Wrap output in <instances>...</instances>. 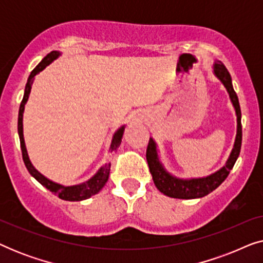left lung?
<instances>
[{
  "mask_svg": "<svg viewBox=\"0 0 263 263\" xmlns=\"http://www.w3.org/2000/svg\"><path fill=\"white\" fill-rule=\"evenodd\" d=\"M213 73L218 78V80H220L221 84L224 85V87L229 93L230 100H231L236 111L237 132L233 148L231 149V153H230L224 166L219 168L218 171L213 172V174H211L210 176L197 178H179L170 174L165 168L159 158V151H158L157 142L154 141L153 138H151L146 152L149 172L152 175L153 182L157 189L168 197L190 200L200 199V197L208 195V194L213 192L214 189H217L225 181L230 171L232 170L237 158L239 156L240 146H242V123H240L242 114H240L238 97H237L235 89H233L231 75H230L221 61H214Z\"/></svg>",
  "mask_w": 263,
  "mask_h": 263,
  "instance_id": "obj_1",
  "label": "left lung"
}]
</instances>
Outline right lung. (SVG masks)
Masks as SVG:
<instances>
[{
  "label": "right lung",
  "instance_id": "1",
  "mask_svg": "<svg viewBox=\"0 0 263 263\" xmlns=\"http://www.w3.org/2000/svg\"><path fill=\"white\" fill-rule=\"evenodd\" d=\"M60 56H61L60 51H51L42 60V62L39 63L33 70L31 71L30 77L27 79V84L25 86L23 102L20 104L19 117H17V133H19L24 163L26 165V168L31 174L32 177H34L43 186H45L46 189H49L50 192L59 196L60 199L66 200V201H82V200L89 199V197L96 195V194H98L100 190L103 189V186L105 185L107 179H109L111 164L110 163L104 164L103 166H100L99 170L86 182L79 183V184H74V185L60 184V183H56L51 181V179H49L48 177H45L44 175L41 174V172L33 166V164H32L30 160V157H28L26 145H25V139H24V124H23L24 111H25V105H26L28 100V97H30L32 84H33L34 81V77L41 73L42 70H44L50 63L53 62L56 59H59ZM124 128L125 125H122V127H120L116 132H115V134L112 135V140H111V143H110V148H109L110 152H114V151H116L118 147H120L122 142V138H123Z\"/></svg>",
  "mask_w": 263,
  "mask_h": 263
}]
</instances>
